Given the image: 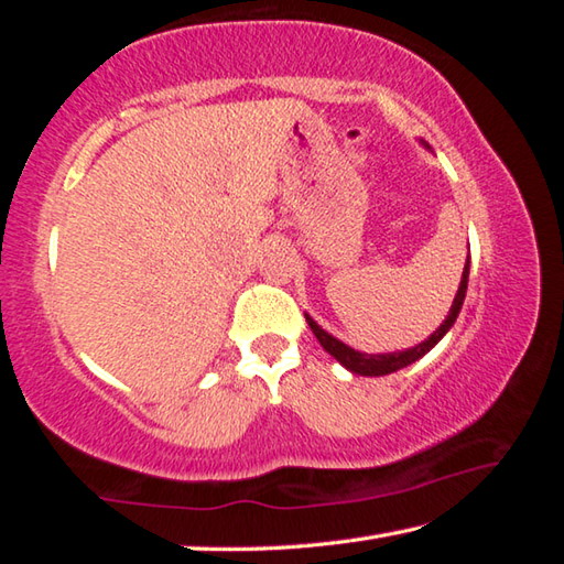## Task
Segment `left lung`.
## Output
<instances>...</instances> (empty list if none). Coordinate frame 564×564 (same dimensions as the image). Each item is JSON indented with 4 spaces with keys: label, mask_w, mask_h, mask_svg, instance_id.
Here are the masks:
<instances>
[{
    "label": "left lung",
    "mask_w": 564,
    "mask_h": 564,
    "mask_svg": "<svg viewBox=\"0 0 564 564\" xmlns=\"http://www.w3.org/2000/svg\"><path fill=\"white\" fill-rule=\"evenodd\" d=\"M425 149H431L425 144V141H420ZM467 275H470V259L465 261V269H463V279L460 285H457V293L453 299L451 311H447L445 321L441 323V328L433 330L431 336H427L423 343H417L413 348H405V350H393V352H360L356 348L346 346V343L338 340L336 336H330L328 330H323L316 321H313L308 313H303L305 321H308V326L313 330V336L318 338V343L323 346V350L328 352V356L336 358L343 368L350 370L352 376H368V378H378V376H388V373H395L400 368H408L410 362H415L425 356V352H431L437 343L443 340V336L447 330L453 328V323L457 321V313L463 308V301H465V291H467Z\"/></svg>",
    "instance_id": "obj_1"
}]
</instances>
